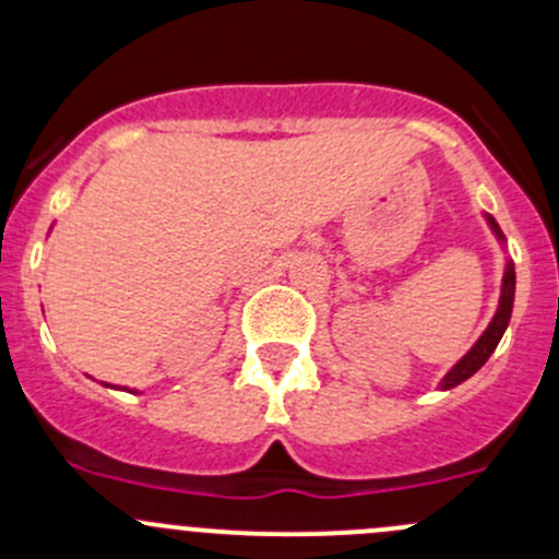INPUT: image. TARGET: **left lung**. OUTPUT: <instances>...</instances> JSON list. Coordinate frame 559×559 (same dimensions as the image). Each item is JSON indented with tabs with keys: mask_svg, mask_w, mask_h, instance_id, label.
I'll list each match as a JSON object with an SVG mask.
<instances>
[{
	"mask_svg": "<svg viewBox=\"0 0 559 559\" xmlns=\"http://www.w3.org/2000/svg\"><path fill=\"white\" fill-rule=\"evenodd\" d=\"M484 222H487L489 233L495 235V240H498V246L506 251V235L500 233L498 222H495L489 213H484ZM514 292H516V273H514V262H511V257L506 253V264H503V281H500V297H498V308H495V316L489 319L487 330L478 335V341L473 343L471 348H467L465 354H462L460 359L452 365V368L447 370V376H443L441 381H438V389L441 392H447V389H454L460 386L462 381H467L471 376H476L478 370L484 368V362H487L489 357H492V352L498 348L500 337H503V332L509 330V321H511V311H514Z\"/></svg>",
	"mask_w": 559,
	"mask_h": 559,
	"instance_id": "left-lung-1",
	"label": "left lung"
}]
</instances>
